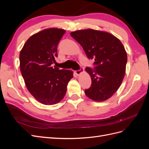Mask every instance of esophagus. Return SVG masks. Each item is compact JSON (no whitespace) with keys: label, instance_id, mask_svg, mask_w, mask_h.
Returning a JSON list of instances; mask_svg holds the SVG:
<instances>
[{"label":"esophagus","instance_id":"esophagus-1","mask_svg":"<svg viewBox=\"0 0 149 149\" xmlns=\"http://www.w3.org/2000/svg\"><path fill=\"white\" fill-rule=\"evenodd\" d=\"M83 71H84V68L81 67L79 70H76L74 72H75V73L77 74V75H79L80 74H81L82 73H83Z\"/></svg>","mask_w":149,"mask_h":149}]
</instances>
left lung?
Returning <instances> with one entry per match:
<instances>
[{"label":"left lung","instance_id":"obj_1","mask_svg":"<svg viewBox=\"0 0 149 149\" xmlns=\"http://www.w3.org/2000/svg\"><path fill=\"white\" fill-rule=\"evenodd\" d=\"M70 35L89 59H94V69H85L92 81L85 94L95 101L108 100L120 87L125 73L127 56L123 43L109 33L90 29L72 31Z\"/></svg>","mask_w":149,"mask_h":149}]
</instances>
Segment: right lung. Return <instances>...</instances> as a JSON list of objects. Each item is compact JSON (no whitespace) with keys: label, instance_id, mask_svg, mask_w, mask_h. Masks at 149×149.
I'll list each match as a JSON object with an SVG mask.
<instances>
[{"label":"right lung","instance_id":"add662e5","mask_svg":"<svg viewBox=\"0 0 149 149\" xmlns=\"http://www.w3.org/2000/svg\"><path fill=\"white\" fill-rule=\"evenodd\" d=\"M66 31L50 28L33 35L20 53V68L26 88L36 100L45 105L61 101L73 72L51 65L58 56L57 48Z\"/></svg>","mask_w":149,"mask_h":149}]
</instances>
